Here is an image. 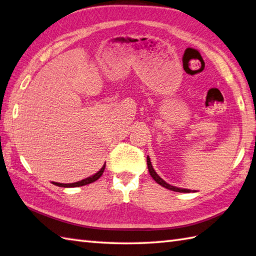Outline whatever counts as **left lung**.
Masks as SVG:
<instances>
[{
    "label": "left lung",
    "instance_id": "obj_1",
    "mask_svg": "<svg viewBox=\"0 0 256 256\" xmlns=\"http://www.w3.org/2000/svg\"><path fill=\"white\" fill-rule=\"evenodd\" d=\"M146 164H148V172H150L151 176H152L153 179H154L156 182H158L160 186H162V187H164V188L169 189V190H172V192H192V190H189V189L178 188V187H174V186H171L169 184H166L164 179L160 178L159 174H158L156 171H154V169H153V166L151 164V161H150V158H148V156L146 158Z\"/></svg>",
    "mask_w": 256,
    "mask_h": 256
}]
</instances>
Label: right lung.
Listing matches in <instances>:
<instances>
[{
	"instance_id": "add662e5",
	"label": "right lung",
	"mask_w": 256,
	"mask_h": 256,
	"mask_svg": "<svg viewBox=\"0 0 256 256\" xmlns=\"http://www.w3.org/2000/svg\"><path fill=\"white\" fill-rule=\"evenodd\" d=\"M105 170V164L102 166V169L98 171V172H96L95 174H92V176H88V178L80 180V181H77V182H72V184H59V182H54L56 186H58V187H64V188H72V187H80V186H85L88 184H92L96 181L98 178H100V176L103 174Z\"/></svg>"
}]
</instances>
